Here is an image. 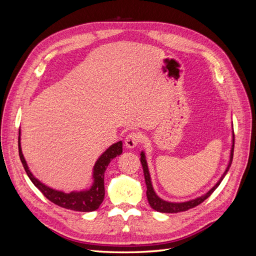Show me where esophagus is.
<instances>
[{
	"label": "esophagus",
	"instance_id": "obj_1",
	"mask_svg": "<svg viewBox=\"0 0 256 256\" xmlns=\"http://www.w3.org/2000/svg\"><path fill=\"white\" fill-rule=\"evenodd\" d=\"M143 140V136L138 132V131H134V132H130L125 140V145L128 148H134V147Z\"/></svg>",
	"mask_w": 256,
	"mask_h": 256
}]
</instances>
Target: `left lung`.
Instances as JSON below:
<instances>
[{
  "mask_svg": "<svg viewBox=\"0 0 256 256\" xmlns=\"http://www.w3.org/2000/svg\"><path fill=\"white\" fill-rule=\"evenodd\" d=\"M234 144H235V136L233 134V145H232V150H230V164L226 170V172L222 175V177L219 180V182L216 184L214 187L212 189L209 190L205 196H200L196 200H188V202H184V203H171V202H166V200H161L156 193H154L152 186V182H150V175L148 172V166H147L146 160H145V154L142 152H141V164L143 166V172H144V177H145V182H146V196H147V200H148V203L150 205V207L154 210H157L159 212H168V214H176V212H187L191 208H194L198 205H200V203H203L206 198H208L212 194V192L218 188V186L220 184V182H222V180L224 178V176L226 175L228 171L230 170V166L232 164V161H233V156H234Z\"/></svg>",
  "mask_w": 256,
  "mask_h": 256,
  "instance_id": "left-lung-1",
  "label": "left lung"
}]
</instances>
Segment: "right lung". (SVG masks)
I'll list each match as a JSON object with an SVG mask.
<instances>
[{
	"instance_id": "1",
	"label": "right lung",
	"mask_w": 256,
	"mask_h": 256,
	"mask_svg": "<svg viewBox=\"0 0 256 256\" xmlns=\"http://www.w3.org/2000/svg\"><path fill=\"white\" fill-rule=\"evenodd\" d=\"M18 147H19V156L22 162V166L24 168L28 176L30 177L35 187L40 190L42 194L47 198L49 200L56 205L63 207L66 209L76 212H94L99 208L100 204L102 203L104 198V172L106 166H109L110 161L114 159L116 156L122 154V142L120 141L111 145L100 158L97 160L94 166V184L92 188L86 191L81 192H72V193H64L62 191L53 190L47 186L42 184L40 180L30 172L28 164L26 162L24 157H23L20 146V130H19V138H18Z\"/></svg>"
}]
</instances>
